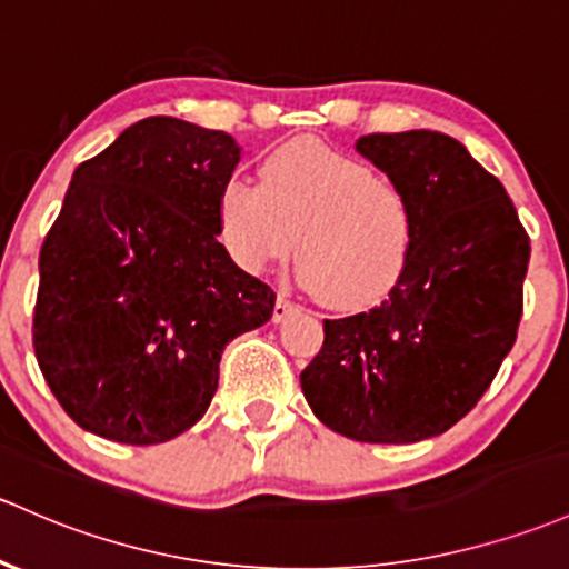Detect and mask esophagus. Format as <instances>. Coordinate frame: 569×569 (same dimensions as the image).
I'll return each mask as SVG.
<instances>
[{"mask_svg": "<svg viewBox=\"0 0 569 569\" xmlns=\"http://www.w3.org/2000/svg\"><path fill=\"white\" fill-rule=\"evenodd\" d=\"M292 311H298V303H292L287 296L277 298V307H273V322H282L284 317H290Z\"/></svg>", "mask_w": 569, "mask_h": 569, "instance_id": "34e87169", "label": "esophagus"}]
</instances>
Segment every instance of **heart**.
<instances>
[{
  "instance_id": "heart-1",
  "label": "heart",
  "mask_w": 569,
  "mask_h": 569,
  "mask_svg": "<svg viewBox=\"0 0 569 569\" xmlns=\"http://www.w3.org/2000/svg\"><path fill=\"white\" fill-rule=\"evenodd\" d=\"M217 230L243 271L292 254L322 307L360 311L393 292L412 254L418 213L388 176L317 140L279 146L260 164V187L230 176L217 194Z\"/></svg>"
}]
</instances>
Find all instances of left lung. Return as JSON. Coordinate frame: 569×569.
I'll list each match as a JSON object with an SVG mask.
<instances>
[{"label": "left lung", "mask_w": 569, "mask_h": 569, "mask_svg": "<svg viewBox=\"0 0 569 569\" xmlns=\"http://www.w3.org/2000/svg\"><path fill=\"white\" fill-rule=\"evenodd\" d=\"M356 149L407 189L418 236L380 307L322 320L301 388L341 437L420 442L478 405L516 345L529 236L497 176L450 136L375 132Z\"/></svg>", "instance_id": "obj_1"}]
</instances>
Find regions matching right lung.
<instances>
[{
  "label": "right lung",
  "instance_id": "obj_1",
  "mask_svg": "<svg viewBox=\"0 0 569 569\" xmlns=\"http://www.w3.org/2000/svg\"><path fill=\"white\" fill-rule=\"evenodd\" d=\"M228 132L151 116L72 173L40 249L32 345L81 429L160 445L198 423L228 341L271 320L277 292L219 243Z\"/></svg>",
  "mask_w": 569,
  "mask_h": 569
}]
</instances>
